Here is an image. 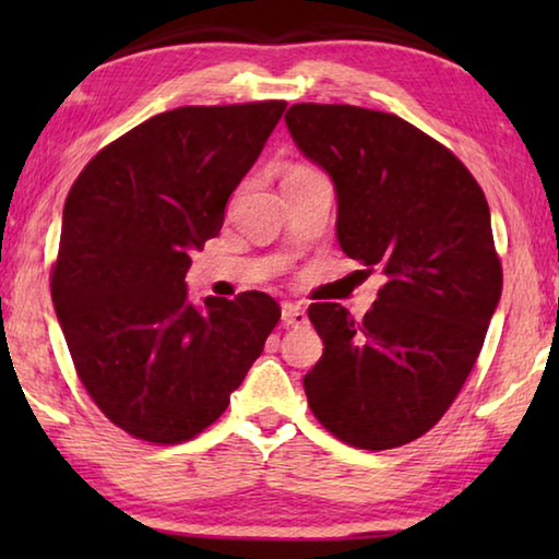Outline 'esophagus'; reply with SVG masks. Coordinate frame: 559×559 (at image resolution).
I'll return each instance as SVG.
<instances>
[{"label": "esophagus", "mask_w": 559, "mask_h": 559, "mask_svg": "<svg viewBox=\"0 0 559 559\" xmlns=\"http://www.w3.org/2000/svg\"><path fill=\"white\" fill-rule=\"evenodd\" d=\"M281 320H283V325H288V328H306L308 325L306 310H302L298 302H283Z\"/></svg>", "instance_id": "34e87169"}]
</instances>
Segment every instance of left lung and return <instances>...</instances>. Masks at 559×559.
Listing matches in <instances>:
<instances>
[{
    "instance_id": "1",
    "label": "left lung",
    "mask_w": 559,
    "mask_h": 559,
    "mask_svg": "<svg viewBox=\"0 0 559 559\" xmlns=\"http://www.w3.org/2000/svg\"><path fill=\"white\" fill-rule=\"evenodd\" d=\"M286 126L333 179L340 249L386 276L362 323L340 302L308 308L325 345L302 377L308 404L349 447H404L456 400L498 308L486 194L451 150L392 112L298 103Z\"/></svg>"
}]
</instances>
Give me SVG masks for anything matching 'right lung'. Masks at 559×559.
<instances>
[{
    "instance_id": "right-lung-1",
    "label": "right lung",
    "mask_w": 559,
    "mask_h": 559,
    "mask_svg": "<svg viewBox=\"0 0 559 559\" xmlns=\"http://www.w3.org/2000/svg\"><path fill=\"white\" fill-rule=\"evenodd\" d=\"M283 110L286 100L159 112L103 147L66 197L56 318L91 400L130 437L204 431L278 323L261 290L197 308L185 276Z\"/></svg>"
}]
</instances>
